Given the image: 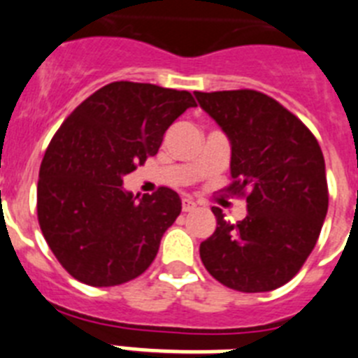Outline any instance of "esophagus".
I'll return each instance as SVG.
<instances>
[{
	"mask_svg": "<svg viewBox=\"0 0 358 358\" xmlns=\"http://www.w3.org/2000/svg\"><path fill=\"white\" fill-rule=\"evenodd\" d=\"M196 209V203H194V200H191V198H183L182 200V210L183 213H191V210Z\"/></svg>",
	"mask_w": 358,
	"mask_h": 358,
	"instance_id": "esophagus-1",
	"label": "esophagus"
}]
</instances>
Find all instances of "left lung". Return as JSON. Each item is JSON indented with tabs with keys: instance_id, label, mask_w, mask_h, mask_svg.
Listing matches in <instances>:
<instances>
[{
	"instance_id": "obj_1",
	"label": "left lung",
	"mask_w": 358,
	"mask_h": 358,
	"mask_svg": "<svg viewBox=\"0 0 358 358\" xmlns=\"http://www.w3.org/2000/svg\"><path fill=\"white\" fill-rule=\"evenodd\" d=\"M231 142V189H247V216L223 220L201 241L214 279L238 292H270L299 272L328 213L324 157L310 129L278 101L254 90L194 92Z\"/></svg>"
}]
</instances>
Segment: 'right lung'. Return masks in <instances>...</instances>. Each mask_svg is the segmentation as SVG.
<instances>
[{
    "label": "right lung",
    "instance_id": "obj_1",
    "mask_svg": "<svg viewBox=\"0 0 358 358\" xmlns=\"http://www.w3.org/2000/svg\"><path fill=\"white\" fill-rule=\"evenodd\" d=\"M196 102L189 92L111 83L59 127L39 169L37 217L70 275L92 287L138 278L182 210L173 189L133 196L124 176L158 153L167 127Z\"/></svg>",
    "mask_w": 358,
    "mask_h": 358
}]
</instances>
